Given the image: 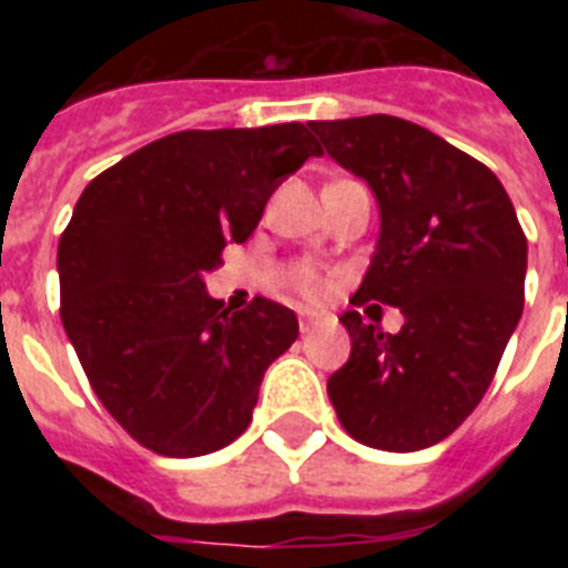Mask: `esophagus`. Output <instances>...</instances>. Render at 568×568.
<instances>
[{"label":"esophagus","instance_id":"esophagus-1","mask_svg":"<svg viewBox=\"0 0 568 568\" xmlns=\"http://www.w3.org/2000/svg\"><path fill=\"white\" fill-rule=\"evenodd\" d=\"M297 318H301V333H310V329H315V327H318V324L329 321V315H327V312L301 310V312H297Z\"/></svg>","mask_w":568,"mask_h":568}]
</instances>
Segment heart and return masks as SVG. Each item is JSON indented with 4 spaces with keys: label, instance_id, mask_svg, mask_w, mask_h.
I'll use <instances>...</instances> for the list:
<instances>
[{
    "label": "heart",
    "instance_id": "heart-1",
    "mask_svg": "<svg viewBox=\"0 0 568 568\" xmlns=\"http://www.w3.org/2000/svg\"><path fill=\"white\" fill-rule=\"evenodd\" d=\"M294 285H297L306 297H321V294H324V280H321L318 274L306 271V267L294 274Z\"/></svg>",
    "mask_w": 568,
    "mask_h": 568
}]
</instances>
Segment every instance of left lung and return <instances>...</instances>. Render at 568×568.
I'll return each mask as SVG.
<instances>
[{
	"instance_id": "obj_1",
	"label": "left lung",
	"mask_w": 568,
	"mask_h": 568,
	"mask_svg": "<svg viewBox=\"0 0 568 568\" xmlns=\"http://www.w3.org/2000/svg\"><path fill=\"white\" fill-rule=\"evenodd\" d=\"M310 129L377 200V247L354 303L404 315L397 333L354 310L338 318L351 359L327 395L356 442L395 454L430 448L493 383L521 318L528 239L498 176L430 129L388 114Z\"/></svg>"
}]
</instances>
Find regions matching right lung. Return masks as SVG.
<instances>
[{
	"instance_id": "obj_1",
	"label": "right lung",
	"mask_w": 568,
	"mask_h": 568,
	"mask_svg": "<svg viewBox=\"0 0 568 568\" xmlns=\"http://www.w3.org/2000/svg\"><path fill=\"white\" fill-rule=\"evenodd\" d=\"M310 155L321 146L303 123L191 129L141 146L79 196L58 241L61 324L102 406L144 448L203 457L247 430L297 315L265 297L223 310L203 276Z\"/></svg>"
}]
</instances>
